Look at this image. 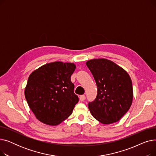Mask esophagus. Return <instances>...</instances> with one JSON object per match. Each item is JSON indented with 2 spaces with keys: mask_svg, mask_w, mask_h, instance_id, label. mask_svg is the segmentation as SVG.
<instances>
[{
  "mask_svg": "<svg viewBox=\"0 0 156 156\" xmlns=\"http://www.w3.org/2000/svg\"><path fill=\"white\" fill-rule=\"evenodd\" d=\"M79 99H80V101L83 102V101H84V100L85 99V96L84 95H80V97H79Z\"/></svg>",
  "mask_w": 156,
  "mask_h": 156,
  "instance_id": "34e87169",
  "label": "esophagus"
}]
</instances>
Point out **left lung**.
<instances>
[{
	"label": "left lung",
	"instance_id": "8db88e82",
	"mask_svg": "<svg viewBox=\"0 0 156 156\" xmlns=\"http://www.w3.org/2000/svg\"><path fill=\"white\" fill-rule=\"evenodd\" d=\"M97 87L95 99L88 103L93 117L104 125L117 122L132 105L133 91L128 73L106 59H94L86 62Z\"/></svg>",
	"mask_w": 156,
	"mask_h": 156
}]
</instances>
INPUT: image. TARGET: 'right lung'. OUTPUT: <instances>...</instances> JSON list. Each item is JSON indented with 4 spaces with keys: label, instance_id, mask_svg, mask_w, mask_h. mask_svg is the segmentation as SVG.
I'll return each mask as SVG.
<instances>
[{
    "label": "right lung",
    "instance_id": "1",
    "mask_svg": "<svg viewBox=\"0 0 156 156\" xmlns=\"http://www.w3.org/2000/svg\"><path fill=\"white\" fill-rule=\"evenodd\" d=\"M75 69L74 63L55 61L45 64L30 74L24 95L38 120L55 126L72 114L78 102L71 81Z\"/></svg>",
    "mask_w": 156,
    "mask_h": 156
}]
</instances>
